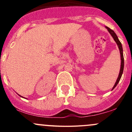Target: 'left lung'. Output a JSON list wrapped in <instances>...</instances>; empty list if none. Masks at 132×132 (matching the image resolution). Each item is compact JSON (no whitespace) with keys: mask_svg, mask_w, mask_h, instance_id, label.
<instances>
[{"mask_svg":"<svg viewBox=\"0 0 132 132\" xmlns=\"http://www.w3.org/2000/svg\"><path fill=\"white\" fill-rule=\"evenodd\" d=\"M106 28L108 29V30H109V32H110V34H111V36H112V38H114V41L116 42L117 45H118V47H119V51H120V54H121V69H120V71H119V76H118V79H117L116 82L115 84H114V87H113L112 89H114V88L116 87V86H117V84H118V82H119V80H120L121 79V77L122 76V74H123V69H124V57H123V47H122V45H121V43L120 42V41L119 40V39H118V36H117V35L116 34V33L114 32V30H112V29H110V28H109L108 27H106Z\"/></svg>","mask_w":132,"mask_h":132,"instance_id":"1","label":"left lung"}]
</instances>
